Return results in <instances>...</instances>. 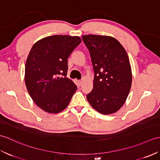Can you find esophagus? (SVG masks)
<instances>
[{
	"instance_id": "esophagus-1",
	"label": "esophagus",
	"mask_w": 160,
	"mask_h": 160,
	"mask_svg": "<svg viewBox=\"0 0 160 160\" xmlns=\"http://www.w3.org/2000/svg\"><path fill=\"white\" fill-rule=\"evenodd\" d=\"M77 85H78V87H80L81 85H82V81L77 80Z\"/></svg>"
}]
</instances>
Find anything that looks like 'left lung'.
I'll list each match as a JSON object with an SVG mask.
<instances>
[{
  "instance_id": "obj_1",
  "label": "left lung",
  "mask_w": 160,
  "mask_h": 160,
  "mask_svg": "<svg viewBox=\"0 0 160 160\" xmlns=\"http://www.w3.org/2000/svg\"><path fill=\"white\" fill-rule=\"evenodd\" d=\"M82 38L89 51L94 71L93 87L87 99L102 114L115 113L124 105L131 87L128 54L113 37L91 34Z\"/></svg>"
}]
</instances>
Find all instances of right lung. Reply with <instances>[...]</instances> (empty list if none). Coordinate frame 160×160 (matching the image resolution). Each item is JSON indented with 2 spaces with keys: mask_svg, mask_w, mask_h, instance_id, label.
Instances as JSON below:
<instances>
[{
  "mask_svg": "<svg viewBox=\"0 0 160 160\" xmlns=\"http://www.w3.org/2000/svg\"><path fill=\"white\" fill-rule=\"evenodd\" d=\"M82 42L78 36L54 35L36 42L25 64L29 96L46 112L58 113L69 105L77 86L67 78V59Z\"/></svg>",
  "mask_w": 160,
  "mask_h": 160,
  "instance_id": "add662e5",
  "label": "right lung"
}]
</instances>
